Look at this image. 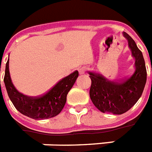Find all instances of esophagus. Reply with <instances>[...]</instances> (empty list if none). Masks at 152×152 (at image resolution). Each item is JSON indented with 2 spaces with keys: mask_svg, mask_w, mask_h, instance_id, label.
Returning a JSON list of instances; mask_svg holds the SVG:
<instances>
[{
  "mask_svg": "<svg viewBox=\"0 0 152 152\" xmlns=\"http://www.w3.org/2000/svg\"><path fill=\"white\" fill-rule=\"evenodd\" d=\"M87 70H88V68L86 67H80V69H79L80 74V75H82V74H85V72H86V71H87Z\"/></svg>",
  "mask_w": 152,
  "mask_h": 152,
  "instance_id": "34e87169",
  "label": "esophagus"
}]
</instances>
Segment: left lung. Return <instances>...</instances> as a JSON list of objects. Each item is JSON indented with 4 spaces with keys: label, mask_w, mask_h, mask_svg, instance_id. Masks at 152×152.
Returning a JSON list of instances; mask_svg holds the SVG:
<instances>
[{
    "label": "left lung",
    "mask_w": 152,
    "mask_h": 152,
    "mask_svg": "<svg viewBox=\"0 0 152 152\" xmlns=\"http://www.w3.org/2000/svg\"><path fill=\"white\" fill-rule=\"evenodd\" d=\"M127 39L134 62V72L122 81H110L97 73L89 72L92 85L89 95L93 104L102 113L122 114L139 101L147 82V70L143 56L135 42L123 32Z\"/></svg>",
    "instance_id": "obj_1"
}]
</instances>
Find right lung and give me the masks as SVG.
Wrapping results in <instances>:
<instances>
[{
	"label": "right lung",
	"instance_id": "right-lung-1",
	"mask_svg": "<svg viewBox=\"0 0 152 152\" xmlns=\"http://www.w3.org/2000/svg\"><path fill=\"white\" fill-rule=\"evenodd\" d=\"M79 76L75 71L60 80L48 93L36 97H30L19 93L10 77L9 61L6 63L4 83L8 96L17 110L25 116L36 120L48 119L58 115L64 109L67 95Z\"/></svg>",
	"mask_w": 152,
	"mask_h": 152
}]
</instances>
